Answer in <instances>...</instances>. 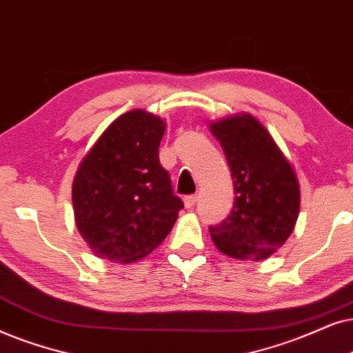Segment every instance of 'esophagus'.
Listing matches in <instances>:
<instances>
[{
    "instance_id": "esophagus-1",
    "label": "esophagus",
    "mask_w": 353,
    "mask_h": 353,
    "mask_svg": "<svg viewBox=\"0 0 353 353\" xmlns=\"http://www.w3.org/2000/svg\"><path fill=\"white\" fill-rule=\"evenodd\" d=\"M195 201H196V195H187L184 199L185 208H192V206L195 205Z\"/></svg>"
}]
</instances>
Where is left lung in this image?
<instances>
[{
  "mask_svg": "<svg viewBox=\"0 0 353 353\" xmlns=\"http://www.w3.org/2000/svg\"><path fill=\"white\" fill-rule=\"evenodd\" d=\"M228 159L234 206L210 225L214 245L239 260H265L292 234L300 210L295 172L270 132L250 114L210 125Z\"/></svg>",
  "mask_w": 353,
  "mask_h": 353,
  "instance_id": "8db88e82",
  "label": "left lung"
}]
</instances>
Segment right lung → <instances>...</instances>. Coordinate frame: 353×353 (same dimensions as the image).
Wrapping results in <instances>:
<instances>
[{"label":"right lung","instance_id":"obj_1","mask_svg":"<svg viewBox=\"0 0 353 353\" xmlns=\"http://www.w3.org/2000/svg\"><path fill=\"white\" fill-rule=\"evenodd\" d=\"M164 128L145 111L125 112L79 166L72 184L75 224L97 256L116 263L147 256L184 208L159 163Z\"/></svg>","mask_w":353,"mask_h":353}]
</instances>
